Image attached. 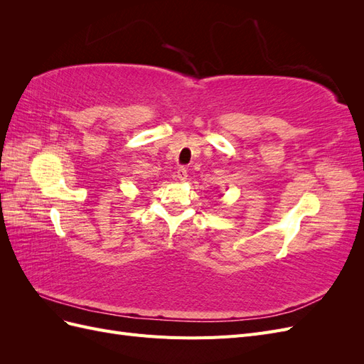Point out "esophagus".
<instances>
[{
	"instance_id": "1",
	"label": "esophagus",
	"mask_w": 364,
	"mask_h": 364,
	"mask_svg": "<svg viewBox=\"0 0 364 364\" xmlns=\"http://www.w3.org/2000/svg\"><path fill=\"white\" fill-rule=\"evenodd\" d=\"M176 178H178L179 181H186V178H188V173H186V168L185 167H179V170L176 171Z\"/></svg>"
}]
</instances>
